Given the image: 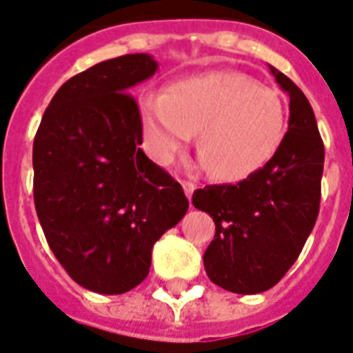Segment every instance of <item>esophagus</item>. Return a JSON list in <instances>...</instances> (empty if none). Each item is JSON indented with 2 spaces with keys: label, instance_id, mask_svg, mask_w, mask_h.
Instances as JSON below:
<instances>
[{
  "label": "esophagus",
  "instance_id": "34e87169",
  "mask_svg": "<svg viewBox=\"0 0 353 353\" xmlns=\"http://www.w3.org/2000/svg\"><path fill=\"white\" fill-rule=\"evenodd\" d=\"M181 187H183V190H185V194H187V198L188 199L192 198L194 190H196V185H194L192 181H181Z\"/></svg>",
  "mask_w": 353,
  "mask_h": 353
}]
</instances>
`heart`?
I'll list each match as a JSON object with an SVG mask.
<instances>
[{"instance_id":"1","label":"heart","mask_w":353,"mask_h":353,"mask_svg":"<svg viewBox=\"0 0 353 353\" xmlns=\"http://www.w3.org/2000/svg\"><path fill=\"white\" fill-rule=\"evenodd\" d=\"M144 139L155 161L168 163L196 135L201 166L225 183L268 165L285 133L279 93L238 71L198 74L139 102Z\"/></svg>"}]
</instances>
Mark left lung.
I'll return each instance as SVG.
<instances>
[{"label":"left lung","mask_w":353,"mask_h":353,"mask_svg":"<svg viewBox=\"0 0 353 353\" xmlns=\"http://www.w3.org/2000/svg\"><path fill=\"white\" fill-rule=\"evenodd\" d=\"M269 71L290 95V122L279 152L236 185H209L192 196L216 223L205 271L223 290H271L295 263L319 216L324 144L306 95L279 69Z\"/></svg>","instance_id":"obj_1"}]
</instances>
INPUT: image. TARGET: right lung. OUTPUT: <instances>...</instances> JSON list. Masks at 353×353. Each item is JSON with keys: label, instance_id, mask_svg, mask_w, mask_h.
Wrapping results in <instances>:
<instances>
[{"label": "right lung", "instance_id": "add662e5", "mask_svg": "<svg viewBox=\"0 0 353 353\" xmlns=\"http://www.w3.org/2000/svg\"><path fill=\"white\" fill-rule=\"evenodd\" d=\"M157 68L135 52L74 74L34 137V205L47 243L77 284L102 295L141 284L154 243L188 210L181 185L141 150V115L128 95Z\"/></svg>", "mask_w": 353, "mask_h": 353}]
</instances>
